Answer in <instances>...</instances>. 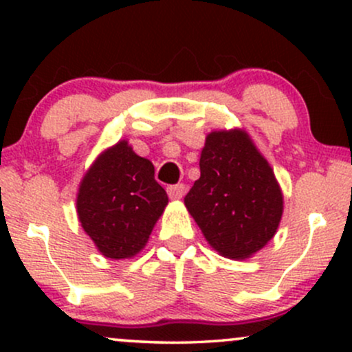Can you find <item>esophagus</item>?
<instances>
[{"label":"esophagus","instance_id":"obj_1","mask_svg":"<svg viewBox=\"0 0 352 352\" xmlns=\"http://www.w3.org/2000/svg\"><path fill=\"white\" fill-rule=\"evenodd\" d=\"M167 193L172 200H180L182 197L185 195V185L184 184L170 185V187L167 188Z\"/></svg>","mask_w":352,"mask_h":352}]
</instances>
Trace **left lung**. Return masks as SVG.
<instances>
[{"instance_id":"1","label":"left lung","mask_w":352,"mask_h":352,"mask_svg":"<svg viewBox=\"0 0 352 352\" xmlns=\"http://www.w3.org/2000/svg\"><path fill=\"white\" fill-rule=\"evenodd\" d=\"M184 201L208 245L230 260L260 252L283 215L280 184L243 129L210 132L200 153V179Z\"/></svg>"}]
</instances>
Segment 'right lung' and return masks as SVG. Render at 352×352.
Returning a JSON list of instances; mask_svg holds the SVG:
<instances>
[{"label":"right lung","instance_id":"obj_1","mask_svg":"<svg viewBox=\"0 0 352 352\" xmlns=\"http://www.w3.org/2000/svg\"><path fill=\"white\" fill-rule=\"evenodd\" d=\"M167 204L151 160L137 155L127 140H119L84 173L76 210L98 252L125 260L144 250Z\"/></svg>","mask_w":352,"mask_h":352}]
</instances>
